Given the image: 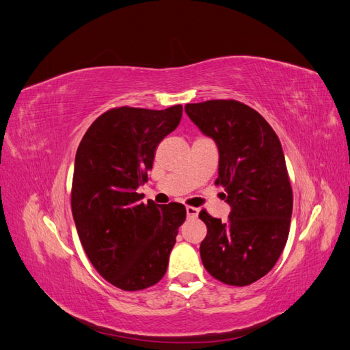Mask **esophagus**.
<instances>
[{
	"label": "esophagus",
	"instance_id": "34e87169",
	"mask_svg": "<svg viewBox=\"0 0 350 350\" xmlns=\"http://www.w3.org/2000/svg\"><path fill=\"white\" fill-rule=\"evenodd\" d=\"M185 210H187V216H188V219H196V217L198 216V208H196V207L188 206Z\"/></svg>",
	"mask_w": 350,
	"mask_h": 350
}]
</instances>
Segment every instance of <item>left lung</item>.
Segmentation results:
<instances>
[{
    "instance_id": "left-lung-1",
    "label": "left lung",
    "mask_w": 350,
    "mask_h": 350,
    "mask_svg": "<svg viewBox=\"0 0 350 350\" xmlns=\"http://www.w3.org/2000/svg\"><path fill=\"white\" fill-rule=\"evenodd\" d=\"M185 112L217 146L216 184L230 206L228 221L200 211L207 226L201 261L220 282L251 284L274 267L289 235L293 197L280 140L257 111L237 100L188 103Z\"/></svg>"
}]
</instances>
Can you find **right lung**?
<instances>
[{"mask_svg": "<svg viewBox=\"0 0 350 350\" xmlns=\"http://www.w3.org/2000/svg\"><path fill=\"white\" fill-rule=\"evenodd\" d=\"M183 107L162 111L116 108L100 115L79 144L71 210L93 267L116 288L142 291L167 269L187 210L179 203H142L156 146L172 133Z\"/></svg>", "mask_w": 350, "mask_h": 350, "instance_id": "add662e5", "label": "right lung"}]
</instances>
